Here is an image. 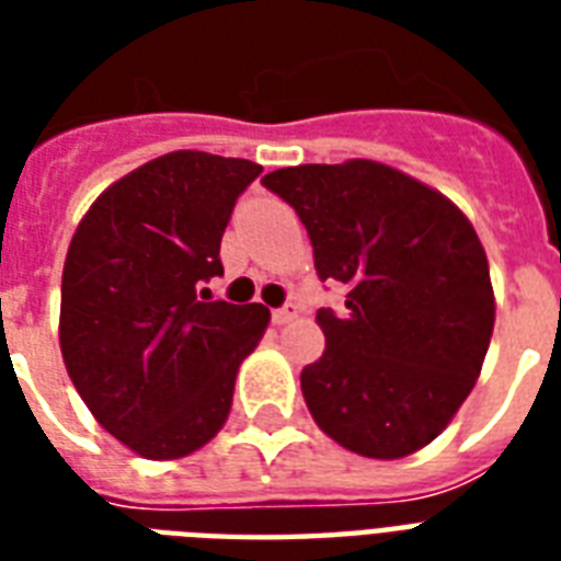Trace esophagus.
Wrapping results in <instances>:
<instances>
[{
  "label": "esophagus",
  "instance_id": "esophagus-1",
  "mask_svg": "<svg viewBox=\"0 0 561 561\" xmlns=\"http://www.w3.org/2000/svg\"><path fill=\"white\" fill-rule=\"evenodd\" d=\"M297 314H299V308L294 306V302H288V306H282V308H276V311H273V323L285 325V323H290V320H294Z\"/></svg>",
  "mask_w": 561,
  "mask_h": 561
}]
</instances>
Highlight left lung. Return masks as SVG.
<instances>
[{"label": "left lung", "mask_w": 561, "mask_h": 561, "mask_svg": "<svg viewBox=\"0 0 561 561\" xmlns=\"http://www.w3.org/2000/svg\"><path fill=\"white\" fill-rule=\"evenodd\" d=\"M306 224L320 279L346 311H317L323 358L299 375L323 434L399 460L469 399L495 329L486 250L445 194L375 160L297 165L262 180Z\"/></svg>", "instance_id": "1"}]
</instances>
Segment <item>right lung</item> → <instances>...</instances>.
<instances>
[{
  "label": "right lung",
  "mask_w": 561,
  "mask_h": 561,
  "mask_svg": "<svg viewBox=\"0 0 561 561\" xmlns=\"http://www.w3.org/2000/svg\"><path fill=\"white\" fill-rule=\"evenodd\" d=\"M262 165L206 151L145 162L75 229L60 285L66 373L99 425L145 460H180L218 434L241 360L271 311L203 302L220 238Z\"/></svg>",
  "instance_id": "add662e5"
}]
</instances>
